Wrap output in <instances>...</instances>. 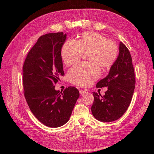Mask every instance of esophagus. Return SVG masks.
Returning <instances> with one entry per match:
<instances>
[{
	"mask_svg": "<svg viewBox=\"0 0 154 154\" xmlns=\"http://www.w3.org/2000/svg\"><path fill=\"white\" fill-rule=\"evenodd\" d=\"M86 90H84V89H81L80 90V95H83V94H85V93L86 92Z\"/></svg>",
	"mask_w": 154,
	"mask_h": 154,
	"instance_id": "obj_1",
	"label": "esophagus"
}]
</instances>
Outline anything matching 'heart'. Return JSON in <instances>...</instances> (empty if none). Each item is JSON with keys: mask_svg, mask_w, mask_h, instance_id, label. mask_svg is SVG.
Returning <instances> with one entry per match:
<instances>
[{"mask_svg": "<svg viewBox=\"0 0 154 154\" xmlns=\"http://www.w3.org/2000/svg\"><path fill=\"white\" fill-rule=\"evenodd\" d=\"M86 54L88 63L78 65L68 72L69 80L74 85L86 87L96 80L100 76V68L107 69L115 63L118 48L105 36L87 31L83 32L77 42L66 41L61 51L62 60L67 66L79 63Z\"/></svg>", "mask_w": 154, "mask_h": 154, "instance_id": "heart-1", "label": "heart"}]
</instances>
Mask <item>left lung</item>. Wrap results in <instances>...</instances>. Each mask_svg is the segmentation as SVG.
<instances>
[{
	"mask_svg": "<svg viewBox=\"0 0 154 154\" xmlns=\"http://www.w3.org/2000/svg\"><path fill=\"white\" fill-rule=\"evenodd\" d=\"M136 79L132 57L121 42L119 53L108 75L96 84L97 88L108 87L102 96L93 92L94 102L91 111L94 117L103 122H114L127 111L134 94Z\"/></svg>",
	"mask_w": 154,
	"mask_h": 154,
	"instance_id": "obj_1",
	"label": "left lung"
}]
</instances>
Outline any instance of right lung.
<instances>
[{"label":"right lung","mask_w":154,"mask_h":154,"mask_svg":"<svg viewBox=\"0 0 154 154\" xmlns=\"http://www.w3.org/2000/svg\"><path fill=\"white\" fill-rule=\"evenodd\" d=\"M66 36L63 32L41 36L27 53L22 68L27 103L38 120L52 128L68 122L80 96L74 87L63 92L54 89V85L64 76L61 51Z\"/></svg>","instance_id":"add662e5"}]
</instances>
